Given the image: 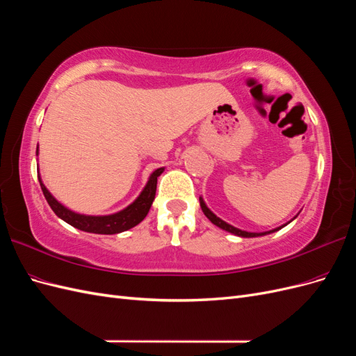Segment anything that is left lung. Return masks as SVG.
Returning a JSON list of instances; mask_svg holds the SVG:
<instances>
[{"label":"left lung","instance_id":"1","mask_svg":"<svg viewBox=\"0 0 356 356\" xmlns=\"http://www.w3.org/2000/svg\"><path fill=\"white\" fill-rule=\"evenodd\" d=\"M199 200H200V208H202V211H203V213L207 215L208 217V220L212 222V224H215L217 225V227H220V229H222V230H225V232H229V233H233V234H236V236H241V238H257V236H264V234H270V233H273V232H277V230H281L282 227H285V225L288 224H284V225H281V227H276V229H273V230H268V232H263V233H251V232H245V230H241V229H238V227H233L232 224H229V222H225V221H222L220 217H217V215H215L208 207H207V203H204V200L202 199V197H199ZM296 218V217H294ZM293 218V220H294ZM291 220V221H293Z\"/></svg>","mask_w":356,"mask_h":356}]
</instances>
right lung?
<instances>
[{"instance_id":"1","label":"right lung","mask_w":356,"mask_h":356,"mask_svg":"<svg viewBox=\"0 0 356 356\" xmlns=\"http://www.w3.org/2000/svg\"><path fill=\"white\" fill-rule=\"evenodd\" d=\"M37 154H38V147H37ZM165 168L156 169L152 175H149L144 190L129 207L124 209L118 211L115 213L110 215H84L77 213L68 208L63 207L55 197L51 196V193L42 184V181L38 174V181L42 190V195H44L50 208L53 209L60 220L68 222L72 227L88 232V233H96V234H115L122 233L129 229L135 227L136 224L141 222L152 208L154 196H156V187H157V178L163 174Z\"/></svg>"}]
</instances>
